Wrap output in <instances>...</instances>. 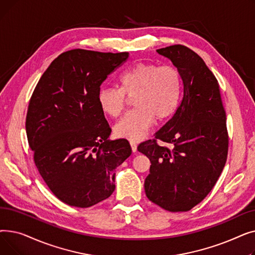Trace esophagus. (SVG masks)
Here are the masks:
<instances>
[{
	"instance_id": "1",
	"label": "esophagus",
	"mask_w": 255,
	"mask_h": 255,
	"mask_svg": "<svg viewBox=\"0 0 255 255\" xmlns=\"http://www.w3.org/2000/svg\"><path fill=\"white\" fill-rule=\"evenodd\" d=\"M130 145H131L132 152L135 153V152L137 151V143H136L134 140H131V141H130Z\"/></svg>"
}]
</instances>
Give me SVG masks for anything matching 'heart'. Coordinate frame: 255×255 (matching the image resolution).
I'll list each match as a JSON object with an SVG mask.
<instances>
[{"instance_id":"b5f03b06","label":"heart","mask_w":255,"mask_h":255,"mask_svg":"<svg viewBox=\"0 0 255 255\" xmlns=\"http://www.w3.org/2000/svg\"><path fill=\"white\" fill-rule=\"evenodd\" d=\"M119 88L103 87L98 92V103L103 114L118 117L123 112L126 96L135 106L115 126L120 137L132 140L143 138L155 119L162 121L178 109L181 97V74L172 66L136 63L118 76Z\"/></svg>"}]
</instances>
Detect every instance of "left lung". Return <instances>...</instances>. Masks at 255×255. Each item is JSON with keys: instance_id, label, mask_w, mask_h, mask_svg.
I'll return each mask as SVG.
<instances>
[{"instance_id": "left-lung-1", "label": "left lung", "mask_w": 255, "mask_h": 255, "mask_svg": "<svg viewBox=\"0 0 255 255\" xmlns=\"http://www.w3.org/2000/svg\"><path fill=\"white\" fill-rule=\"evenodd\" d=\"M177 67L183 98L175 115L141 142L138 152L150 159L145 195L169 212L191 210L215 186L229 151L226 116L217 79L196 52L176 44L157 49ZM170 143L161 147L156 139Z\"/></svg>"}]
</instances>
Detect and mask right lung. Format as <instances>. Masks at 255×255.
Segmentation results:
<instances>
[{
  "label": "right lung",
  "instance_id": "add662e5",
  "mask_svg": "<svg viewBox=\"0 0 255 255\" xmlns=\"http://www.w3.org/2000/svg\"><path fill=\"white\" fill-rule=\"evenodd\" d=\"M128 52L65 51L33 92L25 119L36 167L61 202L89 208L115 191V169L131 155L127 139L110 140L112 129L98 92Z\"/></svg>",
  "mask_w": 255,
  "mask_h": 255
}]
</instances>
